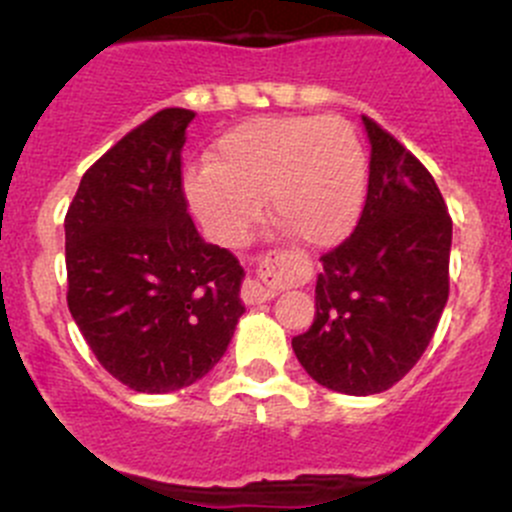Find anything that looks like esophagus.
<instances>
[{"instance_id":"34e87169","label":"esophagus","mask_w":512,"mask_h":512,"mask_svg":"<svg viewBox=\"0 0 512 512\" xmlns=\"http://www.w3.org/2000/svg\"><path fill=\"white\" fill-rule=\"evenodd\" d=\"M282 262H285L282 252H267V255H262L260 262H257V277H260L263 282L275 280ZM272 297H275V289L262 285L259 280H255V277H247V280L242 282V299H245V304L270 302Z\"/></svg>"}]
</instances>
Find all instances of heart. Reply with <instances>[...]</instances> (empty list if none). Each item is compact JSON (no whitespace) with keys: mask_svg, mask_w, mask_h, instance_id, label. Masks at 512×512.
<instances>
[{"mask_svg":"<svg viewBox=\"0 0 512 512\" xmlns=\"http://www.w3.org/2000/svg\"><path fill=\"white\" fill-rule=\"evenodd\" d=\"M198 220L225 245H242L262 218L297 242L329 247L356 225L366 193V156L342 116H257L215 141L210 163L185 175Z\"/></svg>","mask_w":512,"mask_h":512,"instance_id":"heart-1","label":"heart"}]
</instances>
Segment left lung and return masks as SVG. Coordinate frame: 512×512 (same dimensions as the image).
Masks as SVG:
<instances>
[{
    "instance_id": "obj_1",
    "label": "left lung",
    "mask_w": 512,
    "mask_h": 512,
    "mask_svg": "<svg viewBox=\"0 0 512 512\" xmlns=\"http://www.w3.org/2000/svg\"><path fill=\"white\" fill-rule=\"evenodd\" d=\"M369 190L354 232L322 255L312 327L292 339L317 384L381 394L426 352L448 299L453 220L426 165L374 118Z\"/></svg>"
}]
</instances>
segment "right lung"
Wrapping results in <instances>:
<instances>
[{"mask_svg":"<svg viewBox=\"0 0 512 512\" xmlns=\"http://www.w3.org/2000/svg\"><path fill=\"white\" fill-rule=\"evenodd\" d=\"M195 113L163 108L91 165L66 213L69 312L98 364L141 394L203 379L225 354L242 267L200 240L180 156Z\"/></svg>","mask_w":512,"mask_h":512,"instance_id":"right-lung-1","label":"right lung"}]
</instances>
